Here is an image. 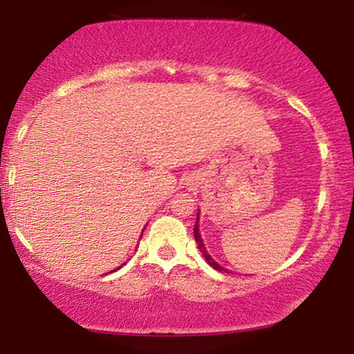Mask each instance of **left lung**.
<instances>
[{"label":"left lung","mask_w":354,"mask_h":354,"mask_svg":"<svg viewBox=\"0 0 354 354\" xmlns=\"http://www.w3.org/2000/svg\"><path fill=\"white\" fill-rule=\"evenodd\" d=\"M198 218H200V214H198ZM194 239H196L198 248H200V251L203 253V256H205L206 261H208V265H209L211 268H214V270L223 271V273H228V270H225V268H223V266H219L218 263L214 261V259L211 258V256L208 254V251H206L205 245H203V239H201V236H200V228H198V223H196V225H194Z\"/></svg>","instance_id":"1"}]
</instances>
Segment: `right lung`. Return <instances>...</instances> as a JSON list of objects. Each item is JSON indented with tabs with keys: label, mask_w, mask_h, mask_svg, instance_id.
<instances>
[{
	"label": "right lung",
	"mask_w": 354,
	"mask_h": 354,
	"mask_svg": "<svg viewBox=\"0 0 354 354\" xmlns=\"http://www.w3.org/2000/svg\"><path fill=\"white\" fill-rule=\"evenodd\" d=\"M121 266H123V265H121ZM121 266H120V268H121Z\"/></svg>",
	"instance_id": "obj_1"
}]
</instances>
